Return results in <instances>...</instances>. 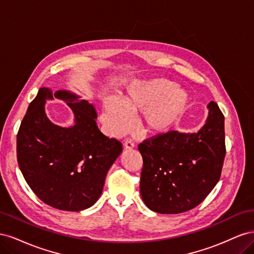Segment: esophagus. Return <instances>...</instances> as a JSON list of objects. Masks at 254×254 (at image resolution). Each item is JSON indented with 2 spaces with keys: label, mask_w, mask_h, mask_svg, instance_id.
I'll list each match as a JSON object with an SVG mask.
<instances>
[{
  "label": "esophagus",
  "mask_w": 254,
  "mask_h": 254,
  "mask_svg": "<svg viewBox=\"0 0 254 254\" xmlns=\"http://www.w3.org/2000/svg\"><path fill=\"white\" fill-rule=\"evenodd\" d=\"M124 147H125V149H129V150L132 149L134 147V143L131 141H125Z\"/></svg>",
  "instance_id": "obj_1"
}]
</instances>
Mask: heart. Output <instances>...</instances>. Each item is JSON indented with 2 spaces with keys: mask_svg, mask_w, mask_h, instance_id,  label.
Listing matches in <instances>:
<instances>
[{
  "mask_svg": "<svg viewBox=\"0 0 254 254\" xmlns=\"http://www.w3.org/2000/svg\"><path fill=\"white\" fill-rule=\"evenodd\" d=\"M190 95L183 88L163 78L134 81L115 97L104 99L99 112L106 132L112 136L127 133L132 128V115L141 113L140 124L145 132L168 131L186 112Z\"/></svg>",
  "mask_w": 254,
  "mask_h": 254,
  "instance_id": "1",
  "label": "heart"
}]
</instances>
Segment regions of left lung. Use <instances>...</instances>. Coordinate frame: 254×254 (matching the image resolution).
Here are the masks:
<instances>
[{"label":"left lung","instance_id":"obj_1","mask_svg":"<svg viewBox=\"0 0 254 254\" xmlns=\"http://www.w3.org/2000/svg\"><path fill=\"white\" fill-rule=\"evenodd\" d=\"M207 110L205 124L199 131H168L139 145L143 158L141 196L151 211H190L219 181L226 156L225 117L215 102L207 105Z\"/></svg>","mask_w":254,"mask_h":254}]
</instances>
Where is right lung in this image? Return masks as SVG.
I'll list each match as a JSON object with an SVG mask.
<instances>
[{
	"label": "right lung",
	"instance_id": "1",
	"mask_svg": "<svg viewBox=\"0 0 254 254\" xmlns=\"http://www.w3.org/2000/svg\"><path fill=\"white\" fill-rule=\"evenodd\" d=\"M58 98L74 113V125L61 127L45 113L48 99ZM94 106L66 90L40 88L17 134L20 171L38 198L55 209L78 212L101 197L107 173L123 150L96 125Z\"/></svg>",
	"mask_w": 254,
	"mask_h": 254
}]
</instances>
